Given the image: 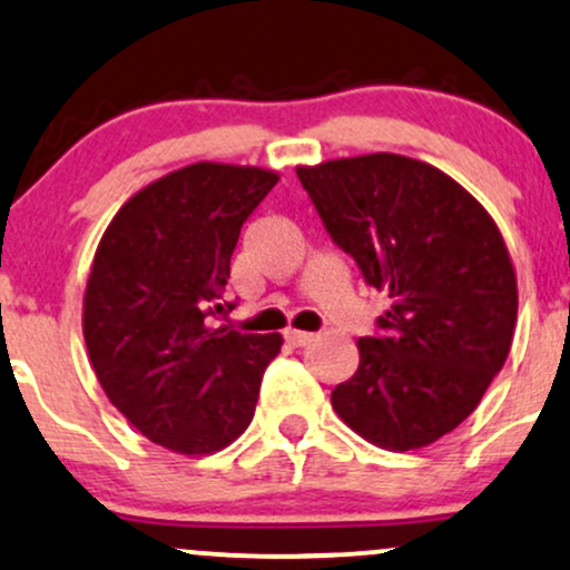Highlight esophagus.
Segmentation results:
<instances>
[{"label": "esophagus", "mask_w": 570, "mask_h": 570, "mask_svg": "<svg viewBox=\"0 0 570 570\" xmlns=\"http://www.w3.org/2000/svg\"><path fill=\"white\" fill-rule=\"evenodd\" d=\"M284 337H286V342H289V345H294V347H305V345H311L315 334H311V332H299V328H286Z\"/></svg>", "instance_id": "34e87169"}]
</instances>
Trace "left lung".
Instances as JSON below:
<instances>
[{"label": "left lung", "mask_w": 570, "mask_h": 570, "mask_svg": "<svg viewBox=\"0 0 570 570\" xmlns=\"http://www.w3.org/2000/svg\"><path fill=\"white\" fill-rule=\"evenodd\" d=\"M297 177L332 242L390 299L332 406L382 449L430 445L475 411L510 353L518 281L502 233L462 185L409 156L334 159Z\"/></svg>", "instance_id": "1"}]
</instances>
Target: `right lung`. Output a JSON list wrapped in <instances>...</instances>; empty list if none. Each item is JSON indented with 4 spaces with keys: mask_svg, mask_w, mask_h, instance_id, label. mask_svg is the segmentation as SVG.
I'll use <instances>...</instances> for the list:
<instances>
[{
    "mask_svg": "<svg viewBox=\"0 0 570 570\" xmlns=\"http://www.w3.org/2000/svg\"><path fill=\"white\" fill-rule=\"evenodd\" d=\"M276 173L198 161L116 212L85 292L95 376L148 441L202 456L236 441L255 416L259 382L281 334L215 326L246 217Z\"/></svg>",
    "mask_w": 570,
    "mask_h": 570,
    "instance_id": "1",
    "label": "right lung"
}]
</instances>
